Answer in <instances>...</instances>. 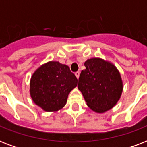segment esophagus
<instances>
[{
	"label": "esophagus",
	"instance_id": "34e87169",
	"mask_svg": "<svg viewBox=\"0 0 147 147\" xmlns=\"http://www.w3.org/2000/svg\"><path fill=\"white\" fill-rule=\"evenodd\" d=\"M75 75H76V76L77 77V78H79V76H80V71H76V73H75Z\"/></svg>",
	"mask_w": 147,
	"mask_h": 147
}]
</instances>
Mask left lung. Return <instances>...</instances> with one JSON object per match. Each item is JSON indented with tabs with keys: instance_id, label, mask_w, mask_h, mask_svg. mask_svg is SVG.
I'll return each instance as SVG.
<instances>
[{
	"instance_id": "obj_1",
	"label": "left lung",
	"mask_w": 147,
	"mask_h": 147,
	"mask_svg": "<svg viewBox=\"0 0 147 147\" xmlns=\"http://www.w3.org/2000/svg\"><path fill=\"white\" fill-rule=\"evenodd\" d=\"M86 69L78 78V88L87 105L97 113H104L116 105L123 92L121 74L114 65L100 58L85 62Z\"/></svg>"
}]
</instances>
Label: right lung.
<instances>
[{
  "mask_svg": "<svg viewBox=\"0 0 147 147\" xmlns=\"http://www.w3.org/2000/svg\"><path fill=\"white\" fill-rule=\"evenodd\" d=\"M78 79L69 67L51 61L42 65L33 74L30 83L32 100L45 111H57L67 102Z\"/></svg>",
  "mask_w": 147,
  "mask_h": 147,
  "instance_id": "right-lung-1",
  "label": "right lung"
}]
</instances>
